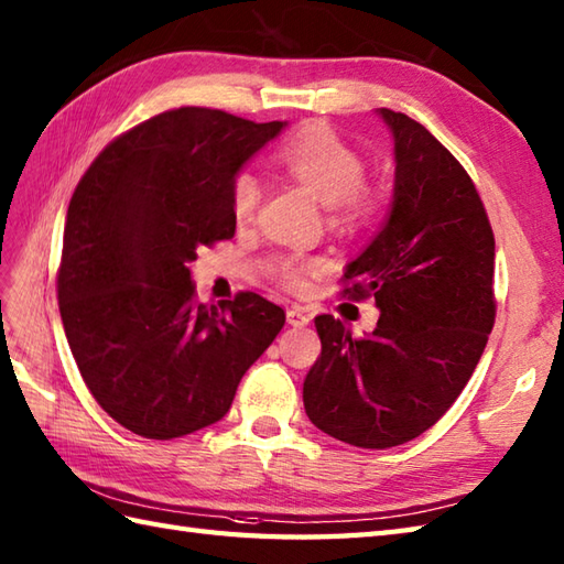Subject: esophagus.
I'll list each match as a JSON object with an SVG mask.
<instances>
[{
  "label": "esophagus",
  "instance_id": "obj_1",
  "mask_svg": "<svg viewBox=\"0 0 564 564\" xmlns=\"http://www.w3.org/2000/svg\"><path fill=\"white\" fill-rule=\"evenodd\" d=\"M286 323L294 325V328H304L311 323V311L304 306H290L286 308Z\"/></svg>",
  "mask_w": 564,
  "mask_h": 564
}]
</instances>
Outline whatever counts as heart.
Returning a JSON list of instances; mask_svg holds the SVG:
<instances>
[{
	"instance_id": "1",
	"label": "heart",
	"mask_w": 564,
	"mask_h": 564,
	"mask_svg": "<svg viewBox=\"0 0 564 564\" xmlns=\"http://www.w3.org/2000/svg\"><path fill=\"white\" fill-rule=\"evenodd\" d=\"M280 166L330 205L333 221L345 229H359L379 215V197L365 191V161L325 124H306L280 149ZM260 203L256 173L239 171L231 181V212L236 221H248ZM316 270L314 260L284 256L274 265L278 278L290 286H302L306 274Z\"/></svg>"
}]
</instances>
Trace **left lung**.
<instances>
[{
    "label": "left lung",
    "mask_w": 564,
    "mask_h": 564,
    "mask_svg": "<svg viewBox=\"0 0 564 564\" xmlns=\"http://www.w3.org/2000/svg\"><path fill=\"white\" fill-rule=\"evenodd\" d=\"M395 154L381 231L349 262L343 296L381 311L365 337L316 316L321 357L304 381L308 420L361 448L436 424L466 388L495 325V236L456 156L405 112L379 108Z\"/></svg>",
    "instance_id": "8db88e82"
}]
</instances>
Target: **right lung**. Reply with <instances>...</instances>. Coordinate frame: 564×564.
Wrapping results in <instances>:
<instances>
[{
	"label": "right lung",
	"instance_id": "obj_1",
	"mask_svg": "<svg viewBox=\"0 0 564 564\" xmlns=\"http://www.w3.org/2000/svg\"><path fill=\"white\" fill-rule=\"evenodd\" d=\"M286 122L185 106L116 137L74 191L59 316L96 403L147 440L219 422L284 325L256 292L199 304L187 262L236 231L231 181Z\"/></svg>",
	"mask_w": 564,
	"mask_h": 564
}]
</instances>
